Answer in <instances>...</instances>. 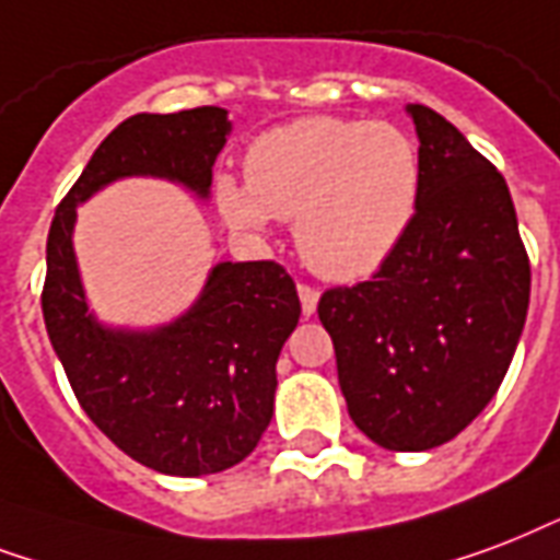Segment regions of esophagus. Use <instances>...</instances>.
I'll return each instance as SVG.
<instances>
[{
	"label": "esophagus",
	"instance_id": "34e87169",
	"mask_svg": "<svg viewBox=\"0 0 560 560\" xmlns=\"http://www.w3.org/2000/svg\"><path fill=\"white\" fill-rule=\"evenodd\" d=\"M298 294H301L303 315H312V312L318 310V289H312V285L301 283L298 285Z\"/></svg>",
	"mask_w": 560,
	"mask_h": 560
}]
</instances>
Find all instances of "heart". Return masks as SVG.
<instances>
[{
  "label": "heart",
  "mask_w": 560,
  "mask_h": 560,
  "mask_svg": "<svg viewBox=\"0 0 560 560\" xmlns=\"http://www.w3.org/2000/svg\"><path fill=\"white\" fill-rule=\"evenodd\" d=\"M245 183L215 180V201L233 228L259 231L268 215L294 221L306 266L348 283L380 271L409 236L423 163L400 125L303 116L250 142Z\"/></svg>",
  "instance_id": "1"
}]
</instances>
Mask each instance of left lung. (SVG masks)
Masks as SVG:
<instances>
[{
  "mask_svg": "<svg viewBox=\"0 0 560 560\" xmlns=\"http://www.w3.org/2000/svg\"><path fill=\"white\" fill-rule=\"evenodd\" d=\"M423 192L409 236L371 280L320 294L353 423L420 453L491 402L526 324L532 268L509 184L456 125L409 104Z\"/></svg>",
  "mask_w": 560,
  "mask_h": 560,
  "instance_id": "left-lung-1",
  "label": "left lung"
}]
</instances>
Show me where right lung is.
I'll use <instances>...</instances> for the list:
<instances>
[{
    "mask_svg": "<svg viewBox=\"0 0 560 560\" xmlns=\"http://www.w3.org/2000/svg\"><path fill=\"white\" fill-rule=\"evenodd\" d=\"M228 133L224 107L125 119L58 203L46 240L43 318L81 409L133 462L168 476L219 474L254 453L275 415L277 357L301 318L298 289L271 259L219 262L166 327H102L78 277L75 207L131 175L207 198Z\"/></svg>",
    "mask_w": 560,
    "mask_h": 560,
    "instance_id": "add662e5",
    "label": "right lung"
}]
</instances>
